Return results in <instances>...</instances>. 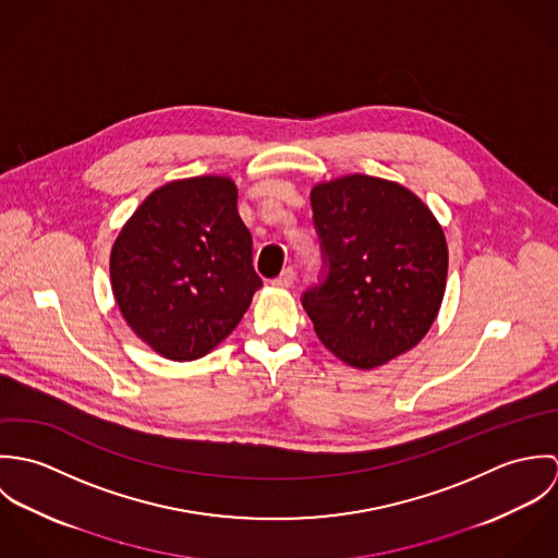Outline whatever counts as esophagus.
I'll list each match as a JSON object with an SVG mask.
<instances>
[{"label": "esophagus", "mask_w": 558, "mask_h": 558, "mask_svg": "<svg viewBox=\"0 0 558 558\" xmlns=\"http://www.w3.org/2000/svg\"><path fill=\"white\" fill-rule=\"evenodd\" d=\"M292 283H294V270L292 268H286L277 279H272L275 288H290Z\"/></svg>", "instance_id": "34e87169"}]
</instances>
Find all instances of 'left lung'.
Listing matches in <instances>:
<instances>
[{
    "instance_id": "left-lung-1",
    "label": "left lung",
    "mask_w": 558,
    "mask_h": 558,
    "mask_svg": "<svg viewBox=\"0 0 558 558\" xmlns=\"http://www.w3.org/2000/svg\"><path fill=\"white\" fill-rule=\"evenodd\" d=\"M312 208L324 270L303 307L337 359L380 367L438 316L449 266L442 228L412 191L363 173L316 184Z\"/></svg>"
}]
</instances>
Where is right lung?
<instances>
[{"label":"right lung","instance_id":"obj_1","mask_svg":"<svg viewBox=\"0 0 558 558\" xmlns=\"http://www.w3.org/2000/svg\"><path fill=\"white\" fill-rule=\"evenodd\" d=\"M236 202L226 175L173 180L142 202L113 242L116 303L165 359L195 361L215 350L262 288Z\"/></svg>","mask_w":558,"mask_h":558}]
</instances>
